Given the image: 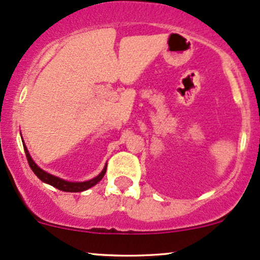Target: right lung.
Here are the masks:
<instances>
[{
  "instance_id": "right-lung-1",
  "label": "right lung",
  "mask_w": 260,
  "mask_h": 260,
  "mask_svg": "<svg viewBox=\"0 0 260 260\" xmlns=\"http://www.w3.org/2000/svg\"><path fill=\"white\" fill-rule=\"evenodd\" d=\"M22 145H24L26 158H27V162L29 164V168H31L32 172H34L36 175H37L38 179L42 180L43 182L49 183V185L55 187V188L63 190V192H83V190H86L88 188H91V187L97 185V183L100 182L102 179H103L104 174H106V172H107V164H106V167H104V169L102 170V173L100 174V175L93 177V179L88 180V181H84V182L66 181V180H62V179H60V177L51 175V174L44 172V170L39 168L37 164L34 162L32 157L29 156L27 147H26L25 144H24V140H22Z\"/></svg>"
}]
</instances>
